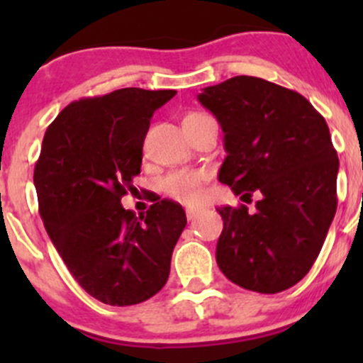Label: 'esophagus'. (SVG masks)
<instances>
[{
    "label": "esophagus",
    "mask_w": 363,
    "mask_h": 363,
    "mask_svg": "<svg viewBox=\"0 0 363 363\" xmlns=\"http://www.w3.org/2000/svg\"><path fill=\"white\" fill-rule=\"evenodd\" d=\"M186 216H188V219H195L196 216H199V208L188 207V208H186Z\"/></svg>",
    "instance_id": "obj_1"
}]
</instances>
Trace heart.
<instances>
[{"instance_id":"obj_1","label":"heart","mask_w":363,"mask_h":363,"mask_svg":"<svg viewBox=\"0 0 363 363\" xmlns=\"http://www.w3.org/2000/svg\"><path fill=\"white\" fill-rule=\"evenodd\" d=\"M208 116L200 112L186 113L182 124L184 126H191V124L200 123V121L207 119ZM203 184V174L196 170H174L170 174L164 175L160 182L161 191L170 199L177 200L182 203H196L202 199Z\"/></svg>"}]
</instances>
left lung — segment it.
Returning a JSON list of instances; mask_svg holds the SVG:
<instances>
[{"instance_id":"8db88e82","label":"left lung","mask_w":363,"mask_h":363,"mask_svg":"<svg viewBox=\"0 0 363 363\" xmlns=\"http://www.w3.org/2000/svg\"><path fill=\"white\" fill-rule=\"evenodd\" d=\"M200 104L225 133L219 182L247 205L219 207L216 262L232 283L279 294L320 255L337 208V151L327 121L296 91L239 75L205 87Z\"/></svg>"}]
</instances>
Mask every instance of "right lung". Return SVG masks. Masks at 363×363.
Listing matches in <instances>:
<instances>
[{
  "instance_id": "add662e5",
  "label": "right lung",
  "mask_w": 363,
  "mask_h": 363,
  "mask_svg": "<svg viewBox=\"0 0 363 363\" xmlns=\"http://www.w3.org/2000/svg\"><path fill=\"white\" fill-rule=\"evenodd\" d=\"M177 91L124 87L72 101L50 123L35 164L38 211L77 283L108 306H135L164 286L186 212L158 200L142 216L121 199L140 174L156 108Z\"/></svg>"
}]
</instances>
